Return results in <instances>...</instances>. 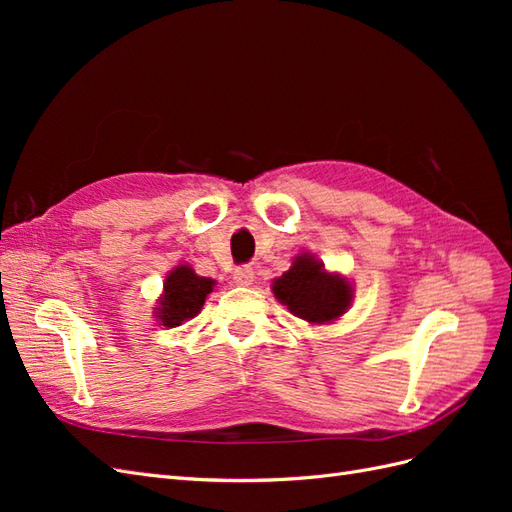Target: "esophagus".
Masks as SVG:
<instances>
[{
    "mask_svg": "<svg viewBox=\"0 0 512 512\" xmlns=\"http://www.w3.org/2000/svg\"><path fill=\"white\" fill-rule=\"evenodd\" d=\"M232 280H235V284L239 286H250L254 282V269L252 267H237L235 271H232Z\"/></svg>",
    "mask_w": 512,
    "mask_h": 512,
    "instance_id": "1",
    "label": "esophagus"
}]
</instances>
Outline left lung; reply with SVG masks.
<instances>
[{"mask_svg":"<svg viewBox=\"0 0 512 512\" xmlns=\"http://www.w3.org/2000/svg\"><path fill=\"white\" fill-rule=\"evenodd\" d=\"M275 299L294 316L312 324H324L342 316L350 307V284L339 275L322 269V262L297 256L292 267L273 282Z\"/></svg>","mask_w":512,"mask_h":512,"instance_id":"8db88e82","label":"left lung"}]
</instances>
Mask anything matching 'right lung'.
Instances as JSON below:
<instances>
[{
	"label": "right lung",
	"mask_w": 512,
	"mask_h": 512,
	"mask_svg": "<svg viewBox=\"0 0 512 512\" xmlns=\"http://www.w3.org/2000/svg\"><path fill=\"white\" fill-rule=\"evenodd\" d=\"M213 280L200 277L192 267H177L164 282V297L160 301L158 318L164 327H179L181 322L194 318L205 305L207 294L213 292Z\"/></svg>",
	"instance_id": "1"
}]
</instances>
